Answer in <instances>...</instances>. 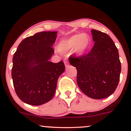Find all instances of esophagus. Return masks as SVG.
Returning a JSON list of instances; mask_svg holds the SVG:
<instances>
[{"instance_id": "34e87169", "label": "esophagus", "mask_w": 131, "mask_h": 131, "mask_svg": "<svg viewBox=\"0 0 131 131\" xmlns=\"http://www.w3.org/2000/svg\"><path fill=\"white\" fill-rule=\"evenodd\" d=\"M64 64H65L66 67H67V66H68L69 64V62L68 60H67V59H65V60H64Z\"/></svg>"}]
</instances>
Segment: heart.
I'll use <instances>...</instances> for the list:
<instances>
[{
  "label": "heart",
  "mask_w": 131,
  "mask_h": 131,
  "mask_svg": "<svg viewBox=\"0 0 131 131\" xmlns=\"http://www.w3.org/2000/svg\"><path fill=\"white\" fill-rule=\"evenodd\" d=\"M83 35H84L79 34L73 35L64 41L62 44V51L66 52L75 48L77 52L80 54L83 53L89 44V37L86 35V36Z\"/></svg>",
  "instance_id": "obj_1"
}]
</instances>
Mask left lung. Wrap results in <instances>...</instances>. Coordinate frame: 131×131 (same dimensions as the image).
I'll use <instances>...</instances> for the list:
<instances>
[{
    "mask_svg": "<svg viewBox=\"0 0 131 131\" xmlns=\"http://www.w3.org/2000/svg\"><path fill=\"white\" fill-rule=\"evenodd\" d=\"M94 46L80 56H71L70 64L77 70V82L89 97L103 99L116 89L121 70L119 52L109 35L92 29Z\"/></svg>",
    "mask_w": 131,
    "mask_h": 131,
    "instance_id": "8db88e82",
    "label": "left lung"
}]
</instances>
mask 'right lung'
<instances>
[{"label":"right lung","mask_w":131,"mask_h":131,"mask_svg":"<svg viewBox=\"0 0 131 131\" xmlns=\"http://www.w3.org/2000/svg\"><path fill=\"white\" fill-rule=\"evenodd\" d=\"M57 31H42L25 38L13 58L12 77L15 90L22 101L41 105L51 100L58 78L65 70L63 61H49Z\"/></svg>","instance_id":"obj_1"}]
</instances>
